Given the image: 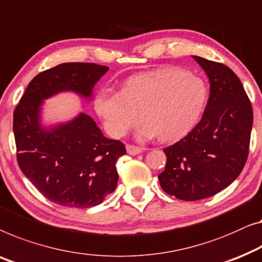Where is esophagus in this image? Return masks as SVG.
<instances>
[{"instance_id":"obj_1","label":"esophagus","mask_w":262,"mask_h":262,"mask_svg":"<svg viewBox=\"0 0 262 262\" xmlns=\"http://www.w3.org/2000/svg\"><path fill=\"white\" fill-rule=\"evenodd\" d=\"M143 150H144L143 147H139V146H136V145H131V144H127V145H126L127 154L131 155V156H135V155L140 154Z\"/></svg>"}]
</instances>
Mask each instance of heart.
Segmentation results:
<instances>
[{
	"label": "heart",
	"mask_w": 262,
	"mask_h": 262,
	"mask_svg": "<svg viewBox=\"0 0 262 262\" xmlns=\"http://www.w3.org/2000/svg\"><path fill=\"white\" fill-rule=\"evenodd\" d=\"M207 99L202 79L182 68L162 67L131 77L122 92L100 90L94 110L111 137H123L144 118L147 124L140 128V137L176 140L199 123Z\"/></svg>",
	"instance_id": "b5f03b06"
}]
</instances>
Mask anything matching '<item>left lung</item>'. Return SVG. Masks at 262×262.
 <instances>
[{"label":"left lung","mask_w":262,"mask_h":262,"mask_svg":"<svg viewBox=\"0 0 262 262\" xmlns=\"http://www.w3.org/2000/svg\"><path fill=\"white\" fill-rule=\"evenodd\" d=\"M192 58L209 78V99L200 123L165 147V169L158 175L163 190L183 201L214 196L236 180L247 161L253 126L251 100L237 75L223 63Z\"/></svg>","instance_id":"8db88e82"}]
</instances>
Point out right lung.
Masks as SVG:
<instances>
[{"label":"right lung","mask_w":262,"mask_h":262,"mask_svg":"<svg viewBox=\"0 0 262 262\" xmlns=\"http://www.w3.org/2000/svg\"><path fill=\"white\" fill-rule=\"evenodd\" d=\"M108 71L90 62H66L41 72L29 82L14 111L17 163L46 199L63 207L90 208L116 190V163L126 154L122 142L108 139L94 120L79 113L66 123L43 127V100L61 92L91 99L93 87Z\"/></svg>","instance_id":"add662e5"}]
</instances>
